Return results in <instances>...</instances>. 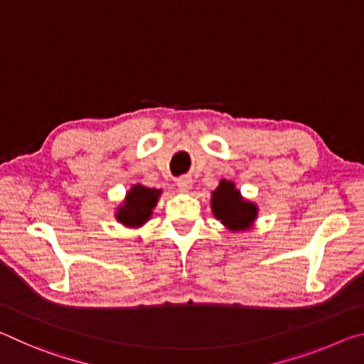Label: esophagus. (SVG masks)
Masks as SVG:
<instances>
[{
    "label": "esophagus",
    "instance_id": "esophagus-1",
    "mask_svg": "<svg viewBox=\"0 0 364 364\" xmlns=\"http://www.w3.org/2000/svg\"><path fill=\"white\" fill-rule=\"evenodd\" d=\"M176 186L181 191H189L191 186H193V180H191L189 176H180L176 180Z\"/></svg>",
    "mask_w": 364,
    "mask_h": 364
}]
</instances>
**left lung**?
Masks as SVG:
<instances>
[{
  "mask_svg": "<svg viewBox=\"0 0 364 364\" xmlns=\"http://www.w3.org/2000/svg\"><path fill=\"white\" fill-rule=\"evenodd\" d=\"M212 208L215 217L234 231L249 228L257 217V207L250 202H244L239 191L234 189V184L225 180L213 191Z\"/></svg>",
  "mask_w": 364,
  "mask_h": 364,
  "instance_id": "left-lung-1",
  "label": "left lung"
}]
</instances>
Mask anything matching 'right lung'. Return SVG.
<instances>
[{"instance_id":"add662e5","label":"right lung","mask_w":364,"mask_h":364,"mask_svg":"<svg viewBox=\"0 0 364 364\" xmlns=\"http://www.w3.org/2000/svg\"><path fill=\"white\" fill-rule=\"evenodd\" d=\"M160 191L149 189L136 184L133 186L130 193L127 194V200L123 207L117 212V218H119L123 225L127 226H139L151 217L152 208L156 207L159 199Z\"/></svg>"}]
</instances>
